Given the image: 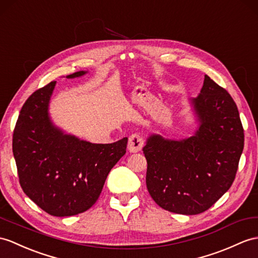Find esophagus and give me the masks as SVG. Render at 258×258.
Segmentation results:
<instances>
[{"mask_svg": "<svg viewBox=\"0 0 258 258\" xmlns=\"http://www.w3.org/2000/svg\"><path fill=\"white\" fill-rule=\"evenodd\" d=\"M144 146V140L142 139V137L139 135H133L129 137V142H128V150L131 153H137L140 152Z\"/></svg>", "mask_w": 258, "mask_h": 258, "instance_id": "esophagus-1", "label": "esophagus"}]
</instances>
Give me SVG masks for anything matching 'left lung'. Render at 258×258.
<instances>
[{
  "instance_id": "1",
  "label": "left lung",
  "mask_w": 258,
  "mask_h": 258,
  "mask_svg": "<svg viewBox=\"0 0 258 258\" xmlns=\"http://www.w3.org/2000/svg\"><path fill=\"white\" fill-rule=\"evenodd\" d=\"M199 128L192 137L148 138L146 183L161 208L198 215L215 205L233 184L244 148V130L233 98L208 75L191 99Z\"/></svg>"
}]
</instances>
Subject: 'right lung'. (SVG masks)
Wrapping results in <instances>:
<instances>
[{"instance_id":"add662e5","label":"right lung","mask_w":258,"mask_h":258,"mask_svg":"<svg viewBox=\"0 0 258 258\" xmlns=\"http://www.w3.org/2000/svg\"><path fill=\"white\" fill-rule=\"evenodd\" d=\"M54 86L55 81L50 82L23 105L13 133V154L24 192L49 215L70 217L96 203L110 169L125 153L128 138L96 144L62 133L48 114Z\"/></svg>"}]
</instances>
